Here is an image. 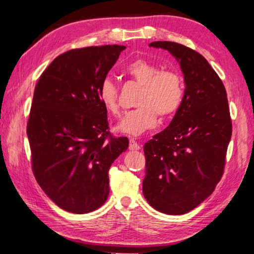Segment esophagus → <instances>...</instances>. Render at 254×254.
<instances>
[{
	"mask_svg": "<svg viewBox=\"0 0 254 254\" xmlns=\"http://www.w3.org/2000/svg\"><path fill=\"white\" fill-rule=\"evenodd\" d=\"M128 149H130V150H139L140 145L134 139H132V137H131V139L128 140Z\"/></svg>",
	"mask_w": 254,
	"mask_h": 254,
	"instance_id": "1",
	"label": "esophagus"
}]
</instances>
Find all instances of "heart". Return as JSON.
I'll return each instance as SVG.
<instances>
[{"mask_svg": "<svg viewBox=\"0 0 254 254\" xmlns=\"http://www.w3.org/2000/svg\"><path fill=\"white\" fill-rule=\"evenodd\" d=\"M127 72L142 85L134 110L123 114L117 130L128 135H140L156 127L158 114L167 119L177 113L183 104L185 87L177 71L165 69L144 59H137L127 67ZM98 98L103 107L112 115L119 113L118 88L109 78L102 80Z\"/></svg>", "mask_w": 254, "mask_h": 254, "instance_id": "1", "label": "heart"}]
</instances>
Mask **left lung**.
Returning <instances> with one entry per match:
<instances>
[{"instance_id": "left-lung-1", "label": "left lung", "mask_w": 254, "mask_h": 254, "mask_svg": "<svg viewBox=\"0 0 254 254\" xmlns=\"http://www.w3.org/2000/svg\"><path fill=\"white\" fill-rule=\"evenodd\" d=\"M177 59L185 79L183 104L168 127L144 144L142 190L165 214L190 212L214 191L224 173L232 121L224 85L203 56L171 41H153Z\"/></svg>"}]
</instances>
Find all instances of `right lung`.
<instances>
[{
    "instance_id": "obj_1",
    "label": "right lung",
    "mask_w": 254,
    "mask_h": 254,
    "mask_svg": "<svg viewBox=\"0 0 254 254\" xmlns=\"http://www.w3.org/2000/svg\"><path fill=\"white\" fill-rule=\"evenodd\" d=\"M124 46L86 47L64 53L34 88L27 134L32 171L47 196L67 212L85 214L105 203L109 170L128 147L109 131L98 87Z\"/></svg>"
}]
</instances>
